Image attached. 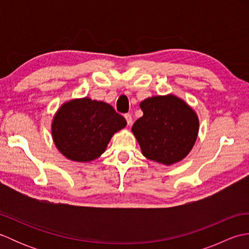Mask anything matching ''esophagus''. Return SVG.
Returning <instances> with one entry per match:
<instances>
[{"instance_id": "esophagus-1", "label": "esophagus", "mask_w": 249, "mask_h": 249, "mask_svg": "<svg viewBox=\"0 0 249 249\" xmlns=\"http://www.w3.org/2000/svg\"><path fill=\"white\" fill-rule=\"evenodd\" d=\"M124 116H125L126 122H127V124H128V125H131V123H133V118H131V114L126 113Z\"/></svg>"}]
</instances>
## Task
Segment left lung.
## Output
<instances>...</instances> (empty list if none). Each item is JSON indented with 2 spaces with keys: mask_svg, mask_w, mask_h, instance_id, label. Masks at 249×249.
Here are the masks:
<instances>
[{
  "mask_svg": "<svg viewBox=\"0 0 249 249\" xmlns=\"http://www.w3.org/2000/svg\"><path fill=\"white\" fill-rule=\"evenodd\" d=\"M143 115L131 131L147 160L173 165L188 155L197 139L199 120L192 107L172 94L140 103Z\"/></svg>",
  "mask_w": 249,
  "mask_h": 249,
  "instance_id": "8db88e82",
  "label": "left lung"
}]
</instances>
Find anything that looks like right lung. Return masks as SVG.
I'll return each mask as SVG.
<instances>
[{
    "mask_svg": "<svg viewBox=\"0 0 249 249\" xmlns=\"http://www.w3.org/2000/svg\"><path fill=\"white\" fill-rule=\"evenodd\" d=\"M126 120L112 106L84 97L63 104L52 121L53 142L63 155L73 161L96 160L107 149Z\"/></svg>",
    "mask_w": 249,
    "mask_h": 249,
    "instance_id": "right-lung-1",
    "label": "right lung"
}]
</instances>
